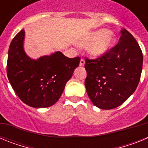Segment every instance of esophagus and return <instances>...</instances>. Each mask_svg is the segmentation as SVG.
<instances>
[{"instance_id":"esophagus-1","label":"esophagus","mask_w":148,"mask_h":148,"mask_svg":"<svg viewBox=\"0 0 148 148\" xmlns=\"http://www.w3.org/2000/svg\"><path fill=\"white\" fill-rule=\"evenodd\" d=\"M84 64H85V60L84 59V58H82L80 61V65L81 66H84Z\"/></svg>"}]
</instances>
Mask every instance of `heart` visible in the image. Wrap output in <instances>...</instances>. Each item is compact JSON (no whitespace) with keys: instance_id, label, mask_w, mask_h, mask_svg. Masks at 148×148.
Listing matches in <instances>:
<instances>
[{"instance_id":"obj_1","label":"heart","mask_w":148,"mask_h":148,"mask_svg":"<svg viewBox=\"0 0 148 148\" xmlns=\"http://www.w3.org/2000/svg\"><path fill=\"white\" fill-rule=\"evenodd\" d=\"M110 31L106 29L95 31L86 37L82 42V46H90L89 53L94 57H99L106 54L113 47L116 43V38L109 35Z\"/></svg>"}]
</instances>
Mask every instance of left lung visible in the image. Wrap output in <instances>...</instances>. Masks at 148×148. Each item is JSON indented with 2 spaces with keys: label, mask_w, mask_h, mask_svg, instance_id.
I'll return each mask as SVG.
<instances>
[{
  "label": "left lung",
  "mask_w": 148,
  "mask_h": 148,
  "mask_svg": "<svg viewBox=\"0 0 148 148\" xmlns=\"http://www.w3.org/2000/svg\"><path fill=\"white\" fill-rule=\"evenodd\" d=\"M86 90L95 106L110 110L121 105L134 92L142 74L143 55L133 35L121 30L119 41L106 54L85 58Z\"/></svg>",
  "instance_id": "left-lung-1"
}]
</instances>
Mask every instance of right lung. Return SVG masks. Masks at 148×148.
I'll return each mask as SVG.
<instances>
[{
  "label": "right lung",
  "instance_id": "right-lung-1",
  "mask_svg": "<svg viewBox=\"0 0 148 148\" xmlns=\"http://www.w3.org/2000/svg\"><path fill=\"white\" fill-rule=\"evenodd\" d=\"M23 39L22 29L10 44L6 65L8 79L23 103L35 108L50 107L60 99L81 58H67L56 52L38 60L31 59L23 50Z\"/></svg>",
  "mask_w": 148,
  "mask_h": 148
}]
</instances>
